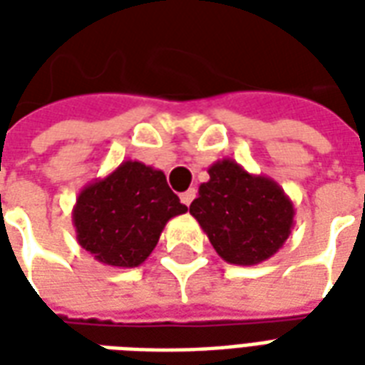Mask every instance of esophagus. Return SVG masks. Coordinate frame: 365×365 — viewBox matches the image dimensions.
Segmentation results:
<instances>
[{
	"label": "esophagus",
	"mask_w": 365,
	"mask_h": 365,
	"mask_svg": "<svg viewBox=\"0 0 365 365\" xmlns=\"http://www.w3.org/2000/svg\"><path fill=\"white\" fill-rule=\"evenodd\" d=\"M195 193H197V191H195V187H190L187 191H183L182 195H180V199H182L183 205H190L191 201L195 199Z\"/></svg>",
	"instance_id": "obj_1"
}]
</instances>
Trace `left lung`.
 <instances>
[{"label": "left lung", "mask_w": 365, "mask_h": 365, "mask_svg": "<svg viewBox=\"0 0 365 365\" xmlns=\"http://www.w3.org/2000/svg\"><path fill=\"white\" fill-rule=\"evenodd\" d=\"M207 172L190 213L217 254L237 266L272 258L295 225L293 201L272 178L250 174L235 160H217Z\"/></svg>", "instance_id": "8db88e82"}]
</instances>
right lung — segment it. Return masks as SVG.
Segmentation results:
<instances>
[{
    "label": "right lung",
    "instance_id": "obj_1",
    "mask_svg": "<svg viewBox=\"0 0 365 365\" xmlns=\"http://www.w3.org/2000/svg\"><path fill=\"white\" fill-rule=\"evenodd\" d=\"M185 211L162 170L125 160L80 191L72 222L78 245L97 262L136 268L156 248L166 222Z\"/></svg>",
    "mask_w": 365,
    "mask_h": 365
}]
</instances>
